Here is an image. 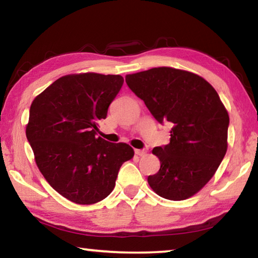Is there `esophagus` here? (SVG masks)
I'll return each mask as SVG.
<instances>
[{"instance_id": "esophagus-1", "label": "esophagus", "mask_w": 258, "mask_h": 258, "mask_svg": "<svg viewBox=\"0 0 258 258\" xmlns=\"http://www.w3.org/2000/svg\"><path fill=\"white\" fill-rule=\"evenodd\" d=\"M135 155L139 156V157H142V156H146L147 155V151L146 150H141V149H135Z\"/></svg>"}]
</instances>
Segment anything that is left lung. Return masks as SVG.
Listing matches in <instances>:
<instances>
[{
	"instance_id": "1",
	"label": "left lung",
	"mask_w": 258,
	"mask_h": 258,
	"mask_svg": "<svg viewBox=\"0 0 258 258\" xmlns=\"http://www.w3.org/2000/svg\"><path fill=\"white\" fill-rule=\"evenodd\" d=\"M125 81L159 123L173 125L168 145L152 150L160 168L148 176L150 187L165 199L192 197L214 176L228 150L224 104L206 80L181 69L151 68Z\"/></svg>"
}]
</instances>
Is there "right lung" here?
<instances>
[{
  "instance_id": "obj_1",
  "label": "right lung",
  "mask_w": 258,
  "mask_h": 258,
  "mask_svg": "<svg viewBox=\"0 0 258 258\" xmlns=\"http://www.w3.org/2000/svg\"><path fill=\"white\" fill-rule=\"evenodd\" d=\"M123 83L120 75L72 74L52 83L30 106L26 137L37 167L73 203L92 205L108 197L120 166L133 158L132 147L95 135Z\"/></svg>"
}]
</instances>
